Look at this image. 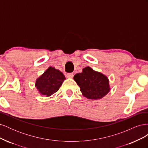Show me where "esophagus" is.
<instances>
[{
  "label": "esophagus",
  "instance_id": "34e87169",
  "mask_svg": "<svg viewBox=\"0 0 148 148\" xmlns=\"http://www.w3.org/2000/svg\"><path fill=\"white\" fill-rule=\"evenodd\" d=\"M66 77L69 78H72L73 77V73H67L66 75Z\"/></svg>",
  "mask_w": 148,
  "mask_h": 148
}]
</instances>
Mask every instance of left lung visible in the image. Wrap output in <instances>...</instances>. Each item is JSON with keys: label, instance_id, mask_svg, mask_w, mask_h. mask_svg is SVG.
Listing matches in <instances>:
<instances>
[{"label": "left lung", "instance_id": "left-lung-1", "mask_svg": "<svg viewBox=\"0 0 148 148\" xmlns=\"http://www.w3.org/2000/svg\"><path fill=\"white\" fill-rule=\"evenodd\" d=\"M73 78L83 95L88 99H102L110 91L108 78L89 66L85 67L82 73L76 74Z\"/></svg>", "mask_w": 148, "mask_h": 148}]
</instances>
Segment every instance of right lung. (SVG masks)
Wrapping results in <instances>:
<instances>
[{"instance_id": "obj_1", "label": "right lung", "mask_w": 148, "mask_h": 148, "mask_svg": "<svg viewBox=\"0 0 148 148\" xmlns=\"http://www.w3.org/2000/svg\"><path fill=\"white\" fill-rule=\"evenodd\" d=\"M65 79V76L60 71L49 66L36 79L35 86L41 95L49 97L59 90Z\"/></svg>"}]
</instances>
